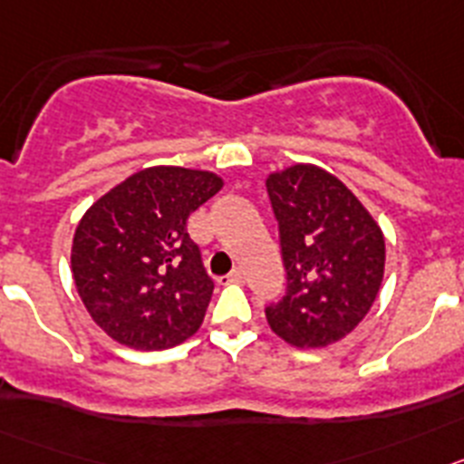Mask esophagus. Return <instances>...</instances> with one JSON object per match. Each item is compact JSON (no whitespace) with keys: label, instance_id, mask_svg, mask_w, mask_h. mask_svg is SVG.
<instances>
[{"label":"esophagus","instance_id":"34e87169","mask_svg":"<svg viewBox=\"0 0 464 464\" xmlns=\"http://www.w3.org/2000/svg\"><path fill=\"white\" fill-rule=\"evenodd\" d=\"M242 279H245V273H242L240 268H233L231 275H227V282H233V284H240Z\"/></svg>","mask_w":464,"mask_h":464}]
</instances>
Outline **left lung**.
<instances>
[{"label": "left lung", "mask_w": 464, "mask_h": 464, "mask_svg": "<svg viewBox=\"0 0 464 464\" xmlns=\"http://www.w3.org/2000/svg\"><path fill=\"white\" fill-rule=\"evenodd\" d=\"M266 189L286 268V295L266 310L268 325L295 349L335 344L382 289V228L344 182L314 164L273 170Z\"/></svg>", "instance_id": "left-lung-1"}]
</instances>
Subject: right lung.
I'll return each mask as SVG.
<instances>
[{
    "instance_id": "add662e5",
    "label": "right lung",
    "mask_w": 464,
    "mask_h": 464,
    "mask_svg": "<svg viewBox=\"0 0 464 464\" xmlns=\"http://www.w3.org/2000/svg\"><path fill=\"white\" fill-rule=\"evenodd\" d=\"M222 187L212 170L150 166L87 208L73 233L71 273L108 337L161 352L201 328L215 284L187 219Z\"/></svg>"
}]
</instances>
